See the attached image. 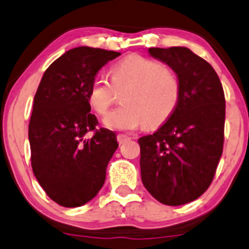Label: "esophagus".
<instances>
[{
    "instance_id": "esophagus-1",
    "label": "esophagus",
    "mask_w": 249,
    "mask_h": 249,
    "mask_svg": "<svg viewBox=\"0 0 249 249\" xmlns=\"http://www.w3.org/2000/svg\"><path fill=\"white\" fill-rule=\"evenodd\" d=\"M128 140H130V136L125 135V134H119L117 135V141H119L120 145H122V143L127 142Z\"/></svg>"
}]
</instances>
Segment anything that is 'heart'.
Listing matches in <instances>:
<instances>
[{"instance_id": "1", "label": "heart", "mask_w": 249, "mask_h": 249, "mask_svg": "<svg viewBox=\"0 0 249 249\" xmlns=\"http://www.w3.org/2000/svg\"><path fill=\"white\" fill-rule=\"evenodd\" d=\"M121 93L122 106L104 119L110 129L130 130L145 124L154 128L167 121L179 106L181 84L178 76L160 61L140 54L128 55L110 70V84L96 77L88 90L90 108L104 115Z\"/></svg>"}]
</instances>
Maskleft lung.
<instances>
[{"label": "left lung", "mask_w": 249, "mask_h": 249, "mask_svg": "<svg viewBox=\"0 0 249 249\" xmlns=\"http://www.w3.org/2000/svg\"><path fill=\"white\" fill-rule=\"evenodd\" d=\"M148 52L176 72L181 97L156 133L139 139L141 180L162 204L183 205L207 191L223 152V88L213 66L186 47Z\"/></svg>", "instance_id": "1"}]
</instances>
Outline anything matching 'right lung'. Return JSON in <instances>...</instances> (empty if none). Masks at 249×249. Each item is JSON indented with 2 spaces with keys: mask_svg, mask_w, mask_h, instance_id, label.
Listing matches in <instances>:
<instances>
[{
  "mask_svg": "<svg viewBox=\"0 0 249 249\" xmlns=\"http://www.w3.org/2000/svg\"><path fill=\"white\" fill-rule=\"evenodd\" d=\"M120 54L88 46L68 51L45 71L34 96L28 125L32 168L61 207H81L98 194L119 147L114 132L96 128L88 90L100 69ZM89 131L94 135L85 139Z\"/></svg>",
  "mask_w": 249,
  "mask_h": 249,
  "instance_id": "right-lung-1",
  "label": "right lung"
}]
</instances>
